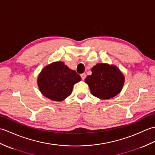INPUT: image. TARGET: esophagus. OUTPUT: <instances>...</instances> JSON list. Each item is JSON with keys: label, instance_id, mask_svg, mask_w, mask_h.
<instances>
[{"label": "esophagus", "instance_id": "1", "mask_svg": "<svg viewBox=\"0 0 155 155\" xmlns=\"http://www.w3.org/2000/svg\"><path fill=\"white\" fill-rule=\"evenodd\" d=\"M81 78H82V80H84V78H86V77H87V75H86V74L85 73H83V74H81Z\"/></svg>", "mask_w": 155, "mask_h": 155}]
</instances>
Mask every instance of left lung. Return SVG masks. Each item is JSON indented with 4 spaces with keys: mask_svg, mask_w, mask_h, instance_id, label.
<instances>
[{
    "mask_svg": "<svg viewBox=\"0 0 155 155\" xmlns=\"http://www.w3.org/2000/svg\"><path fill=\"white\" fill-rule=\"evenodd\" d=\"M92 74L84 79L92 94L100 99H110L121 91L124 76L115 65L98 63L91 68Z\"/></svg>",
    "mask_w": 155,
    "mask_h": 155,
    "instance_id": "1",
    "label": "left lung"
}]
</instances>
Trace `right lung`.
<instances>
[{
  "label": "right lung",
  "mask_w": 155,
  "mask_h": 155,
  "mask_svg": "<svg viewBox=\"0 0 155 155\" xmlns=\"http://www.w3.org/2000/svg\"><path fill=\"white\" fill-rule=\"evenodd\" d=\"M81 78L63 62L57 61L46 66L37 78L39 90L43 96L54 101H62L70 95L74 84Z\"/></svg>",
  "instance_id": "1"
}]
</instances>
